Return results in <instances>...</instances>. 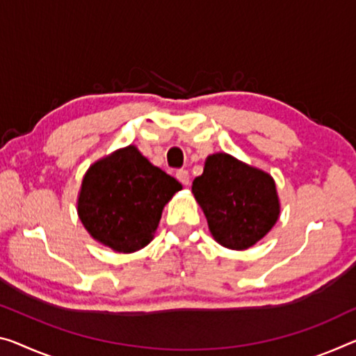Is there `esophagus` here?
<instances>
[{"label":"esophagus","mask_w":356,"mask_h":356,"mask_svg":"<svg viewBox=\"0 0 356 356\" xmlns=\"http://www.w3.org/2000/svg\"><path fill=\"white\" fill-rule=\"evenodd\" d=\"M177 178L181 184H184V186L189 184V172L184 170V168H181V170L177 172Z\"/></svg>","instance_id":"esophagus-1"}]
</instances>
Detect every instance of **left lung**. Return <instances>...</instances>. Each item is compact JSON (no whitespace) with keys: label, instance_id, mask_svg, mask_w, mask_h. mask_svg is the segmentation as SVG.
<instances>
[{"label":"left lung","instance_id":"8db88e82","mask_svg":"<svg viewBox=\"0 0 356 356\" xmlns=\"http://www.w3.org/2000/svg\"><path fill=\"white\" fill-rule=\"evenodd\" d=\"M193 193L218 243L247 250L275 224L280 205L270 175L245 165L229 154H213Z\"/></svg>","mask_w":356,"mask_h":356}]
</instances>
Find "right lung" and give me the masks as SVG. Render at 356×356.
Returning a JSON list of instances; mask_svg holds the SVG:
<instances>
[{"mask_svg":"<svg viewBox=\"0 0 356 356\" xmlns=\"http://www.w3.org/2000/svg\"><path fill=\"white\" fill-rule=\"evenodd\" d=\"M179 189L177 179L129 146L87 170L78 213L98 242L119 253H132L151 242L163 205Z\"/></svg>","mask_w":356,"mask_h":356,"instance_id":"1","label":"right lung"}]
</instances>
